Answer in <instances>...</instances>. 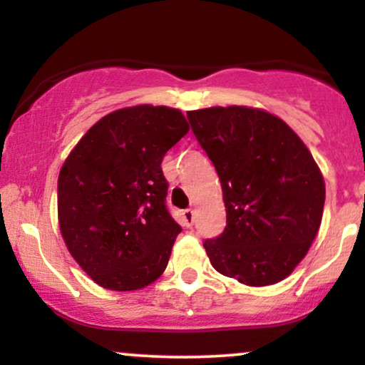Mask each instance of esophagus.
Returning a JSON list of instances; mask_svg holds the SVG:
<instances>
[{
	"mask_svg": "<svg viewBox=\"0 0 365 365\" xmlns=\"http://www.w3.org/2000/svg\"><path fill=\"white\" fill-rule=\"evenodd\" d=\"M182 221L186 226H192L194 224V211L192 209H186V211H182Z\"/></svg>",
	"mask_w": 365,
	"mask_h": 365,
	"instance_id": "1",
	"label": "esophagus"
}]
</instances>
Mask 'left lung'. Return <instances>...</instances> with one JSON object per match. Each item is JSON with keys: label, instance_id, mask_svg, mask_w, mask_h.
<instances>
[{"label": "left lung", "instance_id": "8db88e82", "mask_svg": "<svg viewBox=\"0 0 365 365\" xmlns=\"http://www.w3.org/2000/svg\"><path fill=\"white\" fill-rule=\"evenodd\" d=\"M187 118L226 206L224 232L204 242L212 267L251 287L281 282L321 227L326 184L311 151L266 109L214 106Z\"/></svg>", "mask_w": 365, "mask_h": 365}]
</instances>
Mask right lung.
Wrapping results in <instances>:
<instances>
[{
    "label": "right lung",
    "instance_id": "obj_1",
    "mask_svg": "<svg viewBox=\"0 0 365 365\" xmlns=\"http://www.w3.org/2000/svg\"><path fill=\"white\" fill-rule=\"evenodd\" d=\"M189 131L176 108L138 104L103 116L58 178L69 254L98 286L138 291L161 277L181 227L169 216L161 161Z\"/></svg>",
    "mask_w": 365,
    "mask_h": 365
}]
</instances>
